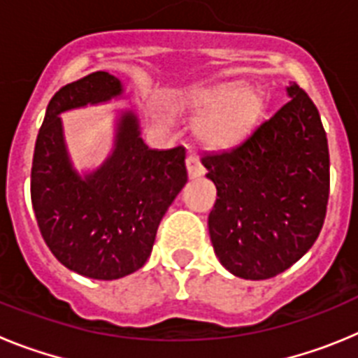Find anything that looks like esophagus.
Listing matches in <instances>:
<instances>
[{
	"label": "esophagus",
	"instance_id": "1",
	"mask_svg": "<svg viewBox=\"0 0 358 358\" xmlns=\"http://www.w3.org/2000/svg\"><path fill=\"white\" fill-rule=\"evenodd\" d=\"M186 170H188V176L192 177V179L201 177L202 173H204V169H202V164L199 163V159L195 157V154H188V157H186Z\"/></svg>",
	"mask_w": 358,
	"mask_h": 358
}]
</instances>
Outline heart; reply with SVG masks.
Listing matches in <instances>:
<instances>
[{
    "label": "heart",
    "instance_id": "heart-1",
    "mask_svg": "<svg viewBox=\"0 0 358 358\" xmlns=\"http://www.w3.org/2000/svg\"><path fill=\"white\" fill-rule=\"evenodd\" d=\"M186 103L202 116L199 136L215 148L233 147L242 141L264 115V96L256 90L236 84H218L195 90Z\"/></svg>",
    "mask_w": 358,
    "mask_h": 358
}]
</instances>
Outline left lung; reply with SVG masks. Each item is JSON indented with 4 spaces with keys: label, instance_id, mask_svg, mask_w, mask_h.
<instances>
[{
    "label": "left lung",
    "instance_id": "8db88e82",
    "mask_svg": "<svg viewBox=\"0 0 358 358\" xmlns=\"http://www.w3.org/2000/svg\"><path fill=\"white\" fill-rule=\"evenodd\" d=\"M233 148L201 156L217 186L208 217L220 264L243 280H268L296 264L324 224L330 154L321 116L303 87Z\"/></svg>",
    "mask_w": 358,
    "mask_h": 358
}]
</instances>
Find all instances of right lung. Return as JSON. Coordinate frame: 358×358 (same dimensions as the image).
Segmentation results:
<instances>
[{
    "mask_svg": "<svg viewBox=\"0 0 358 358\" xmlns=\"http://www.w3.org/2000/svg\"><path fill=\"white\" fill-rule=\"evenodd\" d=\"M120 93V80L106 71L62 85L48 103L31 163V206L44 242L64 267L93 280L143 267L161 218L188 181L185 148L150 150L131 113L120 122L113 156L85 179L73 172L59 115Z\"/></svg>",
    "mask_w": 358,
    "mask_h": 358,
    "instance_id": "add662e5",
    "label": "right lung"
}]
</instances>
